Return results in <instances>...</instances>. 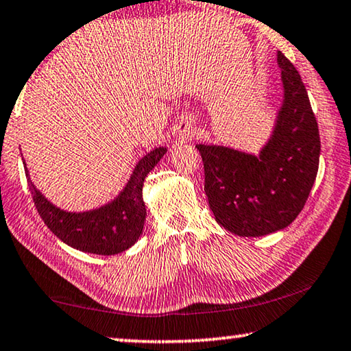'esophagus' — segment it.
I'll return each instance as SVG.
<instances>
[{"mask_svg":"<svg viewBox=\"0 0 351 351\" xmlns=\"http://www.w3.org/2000/svg\"><path fill=\"white\" fill-rule=\"evenodd\" d=\"M180 134H182V138H185V139L193 138V136L196 134V128L191 123H188V121H186V123L180 126Z\"/></svg>","mask_w":351,"mask_h":351,"instance_id":"esophagus-1","label":"esophagus"}]
</instances>
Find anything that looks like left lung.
I'll return each mask as SVG.
<instances>
[{"mask_svg":"<svg viewBox=\"0 0 351 351\" xmlns=\"http://www.w3.org/2000/svg\"><path fill=\"white\" fill-rule=\"evenodd\" d=\"M277 63L283 101L260 155L225 145H196L213 217L242 237L266 236L293 223L317 179L322 144L307 90L282 52Z\"/></svg>","mask_w":351,"mask_h":351,"instance_id":"1","label":"left lung"}]
</instances>
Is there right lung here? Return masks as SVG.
Returning a JSON list of instances; mask_svg holds the SVG:
<instances>
[{
	"label": "right lung",
	"instance_id": "1",
	"mask_svg": "<svg viewBox=\"0 0 351 351\" xmlns=\"http://www.w3.org/2000/svg\"><path fill=\"white\" fill-rule=\"evenodd\" d=\"M166 147H156L138 161L123 190L108 204L87 212H68L52 204L28 177L34 206L45 225L60 241L93 255H117L133 247L144 230L145 204L142 186L149 172L160 163Z\"/></svg>",
	"mask_w": 351,
	"mask_h": 351
}]
</instances>
